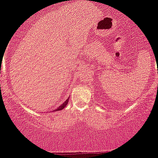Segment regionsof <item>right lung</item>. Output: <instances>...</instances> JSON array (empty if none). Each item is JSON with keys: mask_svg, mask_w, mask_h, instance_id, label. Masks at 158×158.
<instances>
[{"mask_svg": "<svg viewBox=\"0 0 158 158\" xmlns=\"http://www.w3.org/2000/svg\"><path fill=\"white\" fill-rule=\"evenodd\" d=\"M69 98H70V97H69ZM69 98H68V99H67V100H66V101H65V102H64V103H63V104H62V105H61V106H59V108H57V109H56L55 110H62V109H63V108H64V107H65V106H67V105H68V101H69Z\"/></svg>", "mask_w": 158, "mask_h": 158, "instance_id": "obj_1", "label": "right lung"}]
</instances>
